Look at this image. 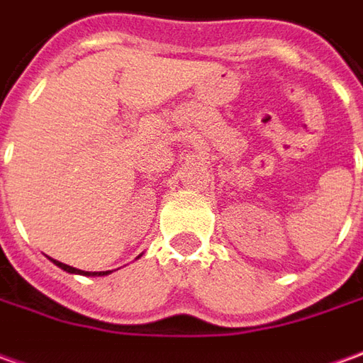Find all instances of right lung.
I'll return each mask as SVG.
<instances>
[{"label": "right lung", "mask_w": 363, "mask_h": 363, "mask_svg": "<svg viewBox=\"0 0 363 363\" xmlns=\"http://www.w3.org/2000/svg\"><path fill=\"white\" fill-rule=\"evenodd\" d=\"M51 262L55 266H59L61 270H65V272H69V274H81V276H107L111 274L109 270L107 272H87V270H79V268H73V266L69 264H63V262H59V260H53V258H49Z\"/></svg>", "instance_id": "1"}]
</instances>
